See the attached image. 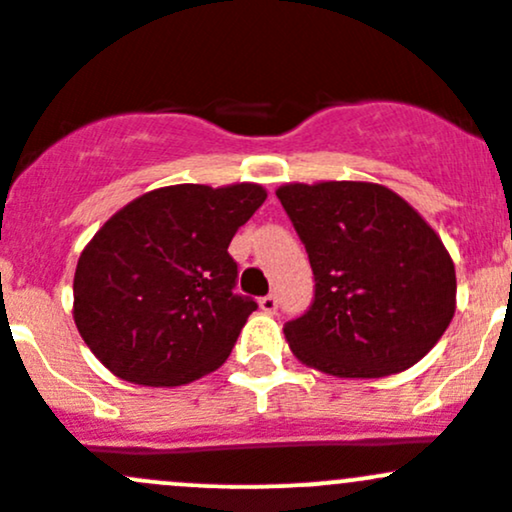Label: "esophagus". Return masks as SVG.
Wrapping results in <instances>:
<instances>
[{
	"label": "esophagus",
	"mask_w": 512,
	"mask_h": 512,
	"mask_svg": "<svg viewBox=\"0 0 512 512\" xmlns=\"http://www.w3.org/2000/svg\"><path fill=\"white\" fill-rule=\"evenodd\" d=\"M260 309L265 314H275L277 312V297L275 294H267V297L260 299Z\"/></svg>",
	"instance_id": "1"
}]
</instances>
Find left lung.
I'll return each instance as SVG.
<instances>
[{"label":"left lung","mask_w":512,"mask_h":512,"mask_svg":"<svg viewBox=\"0 0 512 512\" xmlns=\"http://www.w3.org/2000/svg\"><path fill=\"white\" fill-rule=\"evenodd\" d=\"M314 272V302L285 324L302 364L339 379L399 374L456 312V267L401 195L364 180L277 188Z\"/></svg>","instance_id":"1"}]
</instances>
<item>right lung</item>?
Instances as JSON below:
<instances>
[{
  "instance_id": "add662e5",
  "label": "right lung",
  "mask_w": 512,
  "mask_h": 512,
  "mask_svg": "<svg viewBox=\"0 0 512 512\" xmlns=\"http://www.w3.org/2000/svg\"><path fill=\"white\" fill-rule=\"evenodd\" d=\"M257 183L168 185L103 223L74 275V322L118 379L183 386L225 364L257 309L227 247L265 203Z\"/></svg>"
}]
</instances>
